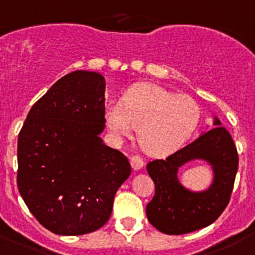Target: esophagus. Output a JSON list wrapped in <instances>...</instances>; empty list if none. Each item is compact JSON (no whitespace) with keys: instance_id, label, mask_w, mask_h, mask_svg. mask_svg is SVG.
Returning a JSON list of instances; mask_svg holds the SVG:
<instances>
[{"instance_id":"esophagus-1","label":"esophagus","mask_w":255,"mask_h":255,"mask_svg":"<svg viewBox=\"0 0 255 255\" xmlns=\"http://www.w3.org/2000/svg\"><path fill=\"white\" fill-rule=\"evenodd\" d=\"M130 164H131L132 169L137 171L140 170V169H142V166L145 165V161L141 156H139V155H134V156H131V159H130Z\"/></svg>"}]
</instances>
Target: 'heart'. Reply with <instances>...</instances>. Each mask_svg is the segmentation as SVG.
<instances>
[{
	"instance_id": "b5f03b06",
	"label": "heart",
	"mask_w": 255,
	"mask_h": 255,
	"mask_svg": "<svg viewBox=\"0 0 255 255\" xmlns=\"http://www.w3.org/2000/svg\"><path fill=\"white\" fill-rule=\"evenodd\" d=\"M105 119L116 137L131 134L135 125L142 149L154 156L176 151L193 135L200 109L193 98L152 84L140 82L125 91L121 103H109Z\"/></svg>"
}]
</instances>
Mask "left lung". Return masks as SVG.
<instances>
[{
    "label": "left lung",
    "instance_id": "8db88e82",
    "mask_svg": "<svg viewBox=\"0 0 255 255\" xmlns=\"http://www.w3.org/2000/svg\"><path fill=\"white\" fill-rule=\"evenodd\" d=\"M213 125L165 160H154L146 165L155 184L146 217L161 233L180 235L208 227L229 203L238 171V152L229 131L215 115ZM196 159L205 161L212 169L213 180L204 191H191L178 179L180 168Z\"/></svg>",
    "mask_w": 255,
    "mask_h": 255
}]
</instances>
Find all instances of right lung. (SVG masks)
<instances>
[{
	"mask_svg": "<svg viewBox=\"0 0 255 255\" xmlns=\"http://www.w3.org/2000/svg\"><path fill=\"white\" fill-rule=\"evenodd\" d=\"M105 77L74 71L31 108L17 141V186L33 217L59 235L103 227L131 166L104 144Z\"/></svg>",
	"mask_w": 255,
	"mask_h": 255,
	"instance_id": "1",
	"label": "right lung"
}]
</instances>
